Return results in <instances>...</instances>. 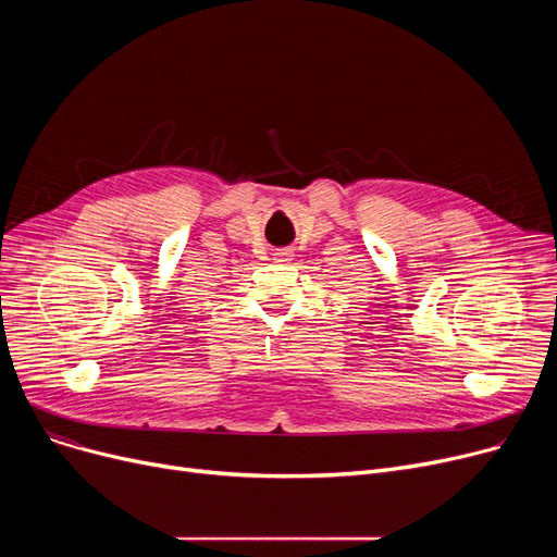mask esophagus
I'll use <instances>...</instances> for the list:
<instances>
[{
    "label": "esophagus",
    "mask_w": 557,
    "mask_h": 557,
    "mask_svg": "<svg viewBox=\"0 0 557 557\" xmlns=\"http://www.w3.org/2000/svg\"><path fill=\"white\" fill-rule=\"evenodd\" d=\"M290 257H294V250H290V248H282L280 252H275L277 261H290Z\"/></svg>",
    "instance_id": "esophagus-1"
}]
</instances>
